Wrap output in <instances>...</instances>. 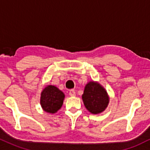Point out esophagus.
<instances>
[{"mask_svg": "<svg viewBox=\"0 0 150 150\" xmlns=\"http://www.w3.org/2000/svg\"><path fill=\"white\" fill-rule=\"evenodd\" d=\"M69 95L71 96V97H75V96L76 95L75 91H73V90H71V91H69Z\"/></svg>", "mask_w": 150, "mask_h": 150, "instance_id": "1", "label": "esophagus"}]
</instances>
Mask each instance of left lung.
<instances>
[{"mask_svg":"<svg viewBox=\"0 0 150 150\" xmlns=\"http://www.w3.org/2000/svg\"><path fill=\"white\" fill-rule=\"evenodd\" d=\"M81 97L86 108L94 115L104 111L110 101L106 90L99 82L95 81H90L86 84Z\"/></svg>","mask_w":150,"mask_h":150,"instance_id":"8db88e82","label":"left lung"}]
</instances>
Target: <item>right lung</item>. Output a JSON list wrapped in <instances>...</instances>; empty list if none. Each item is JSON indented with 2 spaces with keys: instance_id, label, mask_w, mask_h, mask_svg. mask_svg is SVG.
Masks as SVG:
<instances>
[{
  "instance_id": "right-lung-1",
  "label": "right lung",
  "mask_w": 150,
  "mask_h": 150,
  "mask_svg": "<svg viewBox=\"0 0 150 150\" xmlns=\"http://www.w3.org/2000/svg\"><path fill=\"white\" fill-rule=\"evenodd\" d=\"M65 95L58 88L53 85H48L41 92L40 105L46 112L54 114L63 105Z\"/></svg>"
}]
</instances>
